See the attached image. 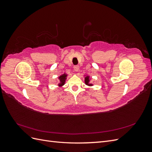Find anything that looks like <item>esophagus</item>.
Masks as SVG:
<instances>
[{"instance_id": "obj_1", "label": "esophagus", "mask_w": 152, "mask_h": 152, "mask_svg": "<svg viewBox=\"0 0 152 152\" xmlns=\"http://www.w3.org/2000/svg\"><path fill=\"white\" fill-rule=\"evenodd\" d=\"M73 68H74V70H75V72H78V71L79 70V66L75 65V66H73Z\"/></svg>"}]
</instances>
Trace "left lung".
Wrapping results in <instances>:
<instances>
[{"instance_id":"8db88e82","label":"left lung","mask_w":152,"mask_h":152,"mask_svg":"<svg viewBox=\"0 0 152 152\" xmlns=\"http://www.w3.org/2000/svg\"><path fill=\"white\" fill-rule=\"evenodd\" d=\"M89 81H90L89 76H86V77H85V83H86V84L87 85V86H93V84L89 83Z\"/></svg>"}]
</instances>
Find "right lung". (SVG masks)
<instances>
[{"instance_id":"right-lung-1","label":"right lung","mask_w":152,"mask_h":152,"mask_svg":"<svg viewBox=\"0 0 152 152\" xmlns=\"http://www.w3.org/2000/svg\"><path fill=\"white\" fill-rule=\"evenodd\" d=\"M66 77H67V74L66 73H63V75H60L59 77V83L58 84L59 87L63 86L65 83V81L66 79Z\"/></svg>"}]
</instances>
